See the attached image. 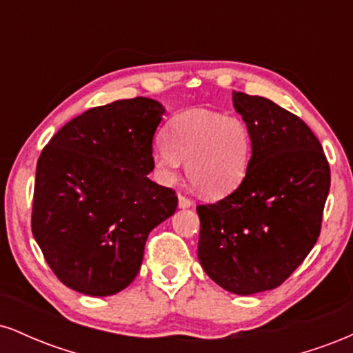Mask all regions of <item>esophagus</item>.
Masks as SVG:
<instances>
[{"label":"esophagus","instance_id":"obj_1","mask_svg":"<svg viewBox=\"0 0 353 353\" xmlns=\"http://www.w3.org/2000/svg\"><path fill=\"white\" fill-rule=\"evenodd\" d=\"M179 208H182V209H188V208H190V205H192V201L189 199V197H185L184 194H179Z\"/></svg>","mask_w":353,"mask_h":353}]
</instances>
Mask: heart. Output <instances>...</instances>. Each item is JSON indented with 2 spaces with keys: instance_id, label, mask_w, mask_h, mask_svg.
<instances>
[{
  "instance_id": "heart-1",
  "label": "heart",
  "mask_w": 353,
  "mask_h": 353,
  "mask_svg": "<svg viewBox=\"0 0 353 353\" xmlns=\"http://www.w3.org/2000/svg\"><path fill=\"white\" fill-rule=\"evenodd\" d=\"M154 152V168L164 182L179 176L181 163L192 188L209 199L232 192L244 181L252 157L249 125L237 116L189 109L172 117Z\"/></svg>"
}]
</instances>
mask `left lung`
<instances>
[{
    "label": "left lung",
    "mask_w": 353,
    "mask_h": 353,
    "mask_svg": "<svg viewBox=\"0 0 353 353\" xmlns=\"http://www.w3.org/2000/svg\"><path fill=\"white\" fill-rule=\"evenodd\" d=\"M252 136L241 185L199 204V257L222 289L250 295L279 287L317 242L330 189L322 144L299 116L270 99L232 92Z\"/></svg>",
    "instance_id": "8db88e82"
}]
</instances>
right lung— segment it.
<instances>
[{
    "label": "right lung",
    "instance_id": "right-lung-1",
    "mask_svg": "<svg viewBox=\"0 0 353 353\" xmlns=\"http://www.w3.org/2000/svg\"><path fill=\"white\" fill-rule=\"evenodd\" d=\"M163 112L149 98L114 101L76 116L44 145L31 230L56 277L76 292L125 289L149 232L176 212V190L148 177Z\"/></svg>",
    "mask_w": 353,
    "mask_h": 353
}]
</instances>
